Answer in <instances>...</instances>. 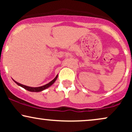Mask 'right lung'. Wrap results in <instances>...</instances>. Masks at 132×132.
I'll use <instances>...</instances> for the list:
<instances>
[{
  "mask_svg": "<svg viewBox=\"0 0 132 132\" xmlns=\"http://www.w3.org/2000/svg\"><path fill=\"white\" fill-rule=\"evenodd\" d=\"M57 78V75L55 77V78L54 79H53L52 81L51 82H50L49 83H48V84H46V85H44L43 86H40V87H29V86H25V85H23V84H20V83L17 82H16L15 81H14L16 83V84H18V85L21 86V87H22L23 88L25 89L26 90H28V91H31V92H40V91H42V90H45V89H46V88H48V87H49L50 86H51L55 82L56 80V79Z\"/></svg>",
  "mask_w": 132,
  "mask_h": 132,
  "instance_id": "obj_1",
  "label": "right lung"
}]
</instances>
